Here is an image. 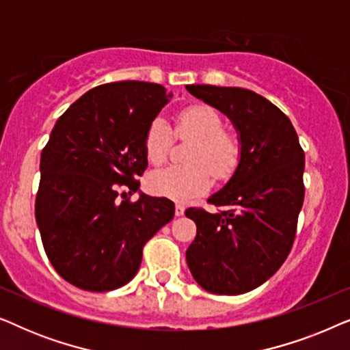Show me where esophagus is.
Instances as JSON below:
<instances>
[{"instance_id":"34e87169","label":"esophagus","mask_w":350,"mask_h":350,"mask_svg":"<svg viewBox=\"0 0 350 350\" xmlns=\"http://www.w3.org/2000/svg\"><path fill=\"white\" fill-rule=\"evenodd\" d=\"M175 215H176V217H183V215H185V205L176 204L175 205Z\"/></svg>"}]
</instances>
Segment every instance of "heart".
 Returning a JSON list of instances; mask_svg holds the SVG:
<instances>
[{"label": "heart", "mask_w": 350, "mask_h": 350, "mask_svg": "<svg viewBox=\"0 0 350 350\" xmlns=\"http://www.w3.org/2000/svg\"><path fill=\"white\" fill-rule=\"evenodd\" d=\"M180 135L196 138L186 165H167L148 176L146 188L151 194L172 200H189L212 186V168L218 178H226L241 159V143L224 132L223 119L215 109L196 105L180 113L176 121ZM172 143V131L164 119L157 118L146 129L145 154L151 164H161Z\"/></svg>", "instance_id": "1"}]
</instances>
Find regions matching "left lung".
<instances>
[{"label": "left lung", "mask_w": 350, "mask_h": 350, "mask_svg": "<svg viewBox=\"0 0 350 350\" xmlns=\"http://www.w3.org/2000/svg\"><path fill=\"white\" fill-rule=\"evenodd\" d=\"M186 90L228 116L241 143L231 178L208 198L226 212H185L198 226L186 262L210 293H247L275 274L293 245L304 200V151L290 119L262 95L207 84Z\"/></svg>", "instance_id": "8db88e82"}]
</instances>
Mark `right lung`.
I'll list each match as a JSON object with an SVG mask.
<instances>
[{
  "label": "right lung",
  "mask_w": 350,
  "mask_h": 350,
  "mask_svg": "<svg viewBox=\"0 0 350 350\" xmlns=\"http://www.w3.org/2000/svg\"><path fill=\"white\" fill-rule=\"evenodd\" d=\"M172 92L121 81L90 89L52 129L41 152L35 217L51 265L71 285L111 291L135 277L143 247L175 215L165 198L139 191L129 203L118 186L140 188L148 167L145 133Z\"/></svg>",
  "instance_id": "right-lung-1"
}]
</instances>
